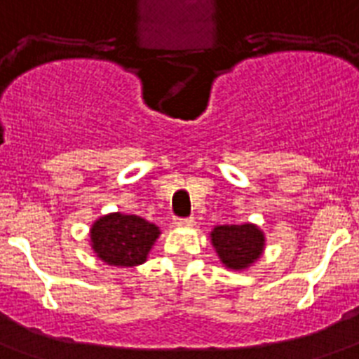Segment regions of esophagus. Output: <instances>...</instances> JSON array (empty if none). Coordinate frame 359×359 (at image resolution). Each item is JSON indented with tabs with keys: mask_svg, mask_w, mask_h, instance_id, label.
Returning a JSON list of instances; mask_svg holds the SVG:
<instances>
[{
	"mask_svg": "<svg viewBox=\"0 0 359 359\" xmlns=\"http://www.w3.org/2000/svg\"><path fill=\"white\" fill-rule=\"evenodd\" d=\"M196 224V219L188 216V218H175V225H194Z\"/></svg>",
	"mask_w": 359,
	"mask_h": 359,
	"instance_id": "1",
	"label": "esophagus"
}]
</instances>
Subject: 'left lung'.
Masks as SVG:
<instances>
[{
    "label": "left lung",
    "mask_w": 359,
    "mask_h": 359,
    "mask_svg": "<svg viewBox=\"0 0 359 359\" xmlns=\"http://www.w3.org/2000/svg\"><path fill=\"white\" fill-rule=\"evenodd\" d=\"M212 244L227 268L242 270L262 253L264 236L255 225H218L212 231Z\"/></svg>",
    "instance_id": "left-lung-1"
}]
</instances>
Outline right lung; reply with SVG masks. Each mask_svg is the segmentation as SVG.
Masks as SVG:
<instances>
[{"label":"right lung","mask_w":359,"mask_h":359,"mask_svg":"<svg viewBox=\"0 0 359 359\" xmlns=\"http://www.w3.org/2000/svg\"><path fill=\"white\" fill-rule=\"evenodd\" d=\"M160 231L140 216L109 214L95 222L91 229L93 250L114 266H135L145 262Z\"/></svg>","instance_id":"1"}]
</instances>
